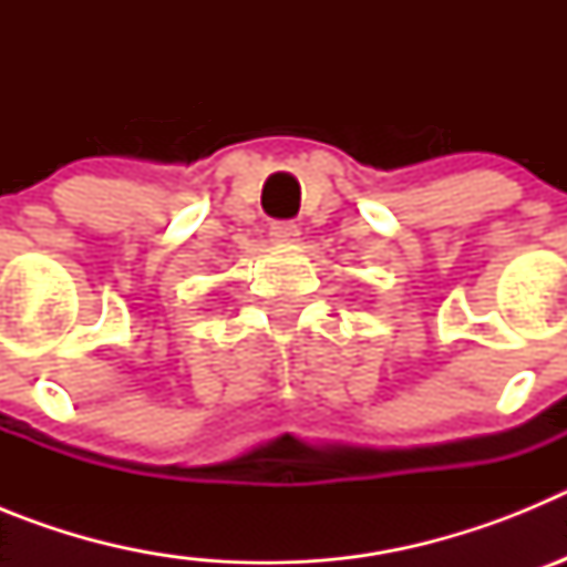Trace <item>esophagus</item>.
Returning a JSON list of instances; mask_svg holds the SVG:
<instances>
[{
	"label": "esophagus",
	"instance_id": "1",
	"mask_svg": "<svg viewBox=\"0 0 567 567\" xmlns=\"http://www.w3.org/2000/svg\"><path fill=\"white\" fill-rule=\"evenodd\" d=\"M269 238H272L275 244H295V240L300 238V229L298 224L292 221H275L272 227H269Z\"/></svg>",
	"mask_w": 567,
	"mask_h": 567
}]
</instances>
